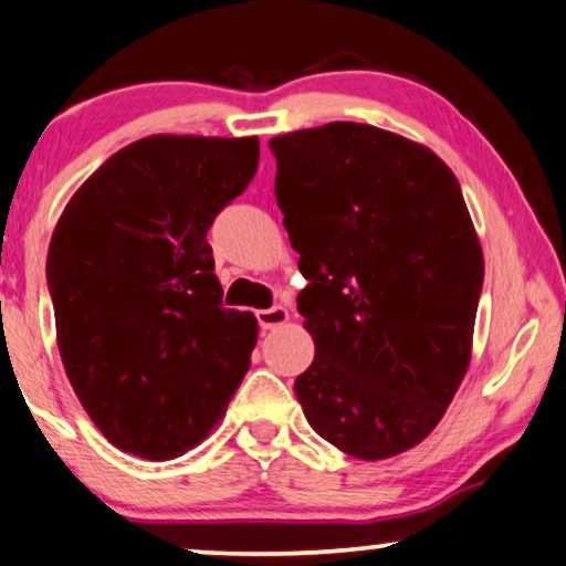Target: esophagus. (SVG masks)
Segmentation results:
<instances>
[{
  "label": "esophagus",
  "instance_id": "34e87169",
  "mask_svg": "<svg viewBox=\"0 0 566 566\" xmlns=\"http://www.w3.org/2000/svg\"><path fill=\"white\" fill-rule=\"evenodd\" d=\"M255 318H259V326L263 331H269V328L282 326V323H287L290 321V311L284 305H271V307H266V311L255 313Z\"/></svg>",
  "mask_w": 566,
  "mask_h": 566
}]
</instances>
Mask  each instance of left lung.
I'll use <instances>...</instances> for the list:
<instances>
[{"label": "left lung", "mask_w": 566, "mask_h": 566, "mask_svg": "<svg viewBox=\"0 0 566 566\" xmlns=\"http://www.w3.org/2000/svg\"><path fill=\"white\" fill-rule=\"evenodd\" d=\"M269 147L307 279L305 419L361 461L403 453L437 427L471 359L484 255L458 178L427 147L352 120Z\"/></svg>", "instance_id": "1"}]
</instances>
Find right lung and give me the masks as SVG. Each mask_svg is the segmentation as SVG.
Wrapping results in <instances>:
<instances>
[{
    "instance_id": "obj_1",
    "label": "right lung",
    "mask_w": 566,
    "mask_h": 566,
    "mask_svg": "<svg viewBox=\"0 0 566 566\" xmlns=\"http://www.w3.org/2000/svg\"><path fill=\"white\" fill-rule=\"evenodd\" d=\"M255 168V137L157 134L108 157L56 224L46 279L66 378L124 453L199 446L251 367L259 323L222 305L207 232Z\"/></svg>"
}]
</instances>
